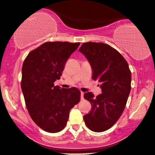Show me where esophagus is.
I'll return each instance as SVG.
<instances>
[{
  "label": "esophagus",
  "instance_id": "obj_1",
  "mask_svg": "<svg viewBox=\"0 0 155 155\" xmlns=\"http://www.w3.org/2000/svg\"><path fill=\"white\" fill-rule=\"evenodd\" d=\"M81 100H83L84 99V92H81Z\"/></svg>",
  "mask_w": 155,
  "mask_h": 155
}]
</instances>
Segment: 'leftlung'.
I'll return each mask as SVG.
<instances>
[{
  "label": "left lung",
  "instance_id": "left-lung-1",
  "mask_svg": "<svg viewBox=\"0 0 155 155\" xmlns=\"http://www.w3.org/2000/svg\"><path fill=\"white\" fill-rule=\"evenodd\" d=\"M79 51L89 60L92 79L99 81L102 91L97 97L91 92L84 94L92 108L84 120L93 132H104L118 121L124 110L131 91V71L120 53L108 44L84 43Z\"/></svg>",
  "mask_w": 155,
  "mask_h": 155
}]
</instances>
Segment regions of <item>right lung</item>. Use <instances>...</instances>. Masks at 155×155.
I'll return each mask as SVG.
<instances>
[{
  "label": "right lung",
  "instance_id": "1",
  "mask_svg": "<svg viewBox=\"0 0 155 155\" xmlns=\"http://www.w3.org/2000/svg\"><path fill=\"white\" fill-rule=\"evenodd\" d=\"M80 43L46 42L31 51L23 61L21 89L31 119L43 130L56 133L67 124L69 111L80 101L77 88L54 86L66 62Z\"/></svg>",
  "mask_w": 155,
  "mask_h": 155
}]
</instances>
